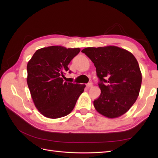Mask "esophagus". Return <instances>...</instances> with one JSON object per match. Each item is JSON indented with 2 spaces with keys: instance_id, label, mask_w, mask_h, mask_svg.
Segmentation results:
<instances>
[{
  "instance_id": "esophagus-1",
  "label": "esophagus",
  "mask_w": 158,
  "mask_h": 158,
  "mask_svg": "<svg viewBox=\"0 0 158 158\" xmlns=\"http://www.w3.org/2000/svg\"><path fill=\"white\" fill-rule=\"evenodd\" d=\"M86 87L87 88H92V83H88V84H86Z\"/></svg>"
}]
</instances>
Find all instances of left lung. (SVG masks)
Listing matches in <instances>:
<instances>
[{
  "mask_svg": "<svg viewBox=\"0 0 158 158\" xmlns=\"http://www.w3.org/2000/svg\"><path fill=\"white\" fill-rule=\"evenodd\" d=\"M96 68L99 97L94 101L96 111L114 118L126 113L135 103L142 84V73L135 56L117 46L87 47L82 51Z\"/></svg>",
  "mask_w": 158,
  "mask_h": 158,
  "instance_id": "1",
  "label": "left lung"
}]
</instances>
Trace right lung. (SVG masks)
Returning <instances> with one entry per match:
<instances>
[{"label":"right lung","mask_w":158,"mask_h":158,"mask_svg":"<svg viewBox=\"0 0 158 158\" xmlns=\"http://www.w3.org/2000/svg\"><path fill=\"white\" fill-rule=\"evenodd\" d=\"M80 51V48L63 46L44 47L28 61V88L35 107L44 117L58 118L67 115L83 93L85 84L66 82L63 79L70 62Z\"/></svg>","instance_id":"1"}]
</instances>
